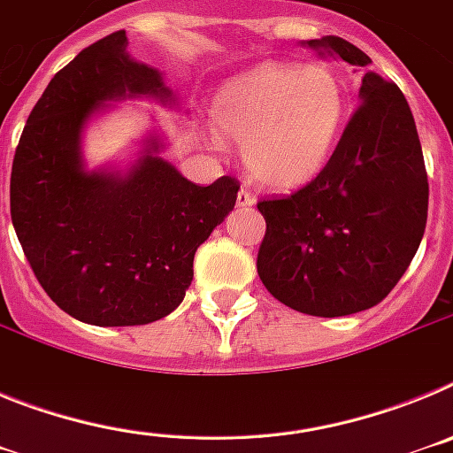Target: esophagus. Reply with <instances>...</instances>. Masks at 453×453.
<instances>
[{"instance_id": "obj_1", "label": "esophagus", "mask_w": 453, "mask_h": 453, "mask_svg": "<svg viewBox=\"0 0 453 453\" xmlns=\"http://www.w3.org/2000/svg\"><path fill=\"white\" fill-rule=\"evenodd\" d=\"M235 203H238L240 208H250V206H254V203H256V197H254V195H251L250 190H247V188H240L238 199H235Z\"/></svg>"}]
</instances>
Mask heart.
I'll return each mask as SVG.
<instances>
[{"label": "heart", "instance_id": "1", "mask_svg": "<svg viewBox=\"0 0 453 453\" xmlns=\"http://www.w3.org/2000/svg\"><path fill=\"white\" fill-rule=\"evenodd\" d=\"M347 115V90L329 67L267 65L224 92L215 127L242 147L256 181L286 190L329 165Z\"/></svg>", "mask_w": 453, "mask_h": 453}]
</instances>
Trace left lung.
<instances>
[{"label":"left lung","instance_id":"obj_1","mask_svg":"<svg viewBox=\"0 0 453 453\" xmlns=\"http://www.w3.org/2000/svg\"><path fill=\"white\" fill-rule=\"evenodd\" d=\"M303 45L365 70L361 106L313 181L258 202L267 229L256 267L281 303L340 318L376 306L408 270L426 226L429 181L403 92L338 35Z\"/></svg>","mask_w":453,"mask_h":453}]
</instances>
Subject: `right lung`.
Instances as JSON below:
<instances>
[{
	"label": "right lung",
	"instance_id": "1",
	"mask_svg": "<svg viewBox=\"0 0 453 453\" xmlns=\"http://www.w3.org/2000/svg\"><path fill=\"white\" fill-rule=\"evenodd\" d=\"M124 31L56 72L31 111L11 172V218L51 302L79 322L135 326L170 315L192 281L195 251L234 211L240 183L188 181L161 158L158 134L127 170H88L83 131L108 102L177 95L127 51Z\"/></svg>",
	"mask_w": 453,
	"mask_h": 453
}]
</instances>
